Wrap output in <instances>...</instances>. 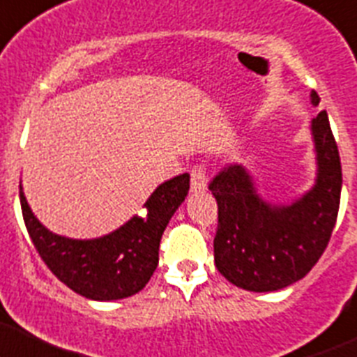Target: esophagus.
I'll list each match as a JSON object with an SVG mask.
<instances>
[{"mask_svg":"<svg viewBox=\"0 0 357 357\" xmlns=\"http://www.w3.org/2000/svg\"><path fill=\"white\" fill-rule=\"evenodd\" d=\"M207 188V176L204 165H195L192 169V192H204Z\"/></svg>","mask_w":357,"mask_h":357,"instance_id":"obj_1","label":"esophagus"}]
</instances>
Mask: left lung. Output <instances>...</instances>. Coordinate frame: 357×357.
<instances>
[{
  "label": "left lung",
  "mask_w": 357,
  "mask_h": 357,
  "mask_svg": "<svg viewBox=\"0 0 357 357\" xmlns=\"http://www.w3.org/2000/svg\"><path fill=\"white\" fill-rule=\"evenodd\" d=\"M312 105H319L316 91ZM317 178L288 206L256 193L248 169L230 164L209 183L218 202L214 263L231 284L256 293L278 291L310 272L330 242L338 216L342 165L326 112L312 120Z\"/></svg>",
  "instance_id": "obj_1"
}]
</instances>
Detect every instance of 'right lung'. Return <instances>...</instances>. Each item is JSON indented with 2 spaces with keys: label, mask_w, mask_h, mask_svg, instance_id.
I'll return each mask as SVG.
<instances>
[{
  "label": "right lung",
  "mask_w": 357,
  "mask_h": 357,
  "mask_svg": "<svg viewBox=\"0 0 357 357\" xmlns=\"http://www.w3.org/2000/svg\"><path fill=\"white\" fill-rule=\"evenodd\" d=\"M188 190V172L162 183L144 204L143 216L136 214L119 230L89 241L52 234L33 214L22 186L19 195L31 241L52 274L85 298L109 302L148 284L158 265L162 234Z\"/></svg>",
  "instance_id": "add662e5"
}]
</instances>
